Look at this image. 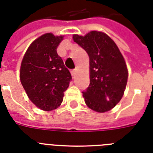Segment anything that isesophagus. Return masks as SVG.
<instances>
[{
  "instance_id": "34e87169",
  "label": "esophagus",
  "mask_w": 153,
  "mask_h": 153,
  "mask_svg": "<svg viewBox=\"0 0 153 153\" xmlns=\"http://www.w3.org/2000/svg\"><path fill=\"white\" fill-rule=\"evenodd\" d=\"M71 75L73 77L75 75V74H76V70H72L71 71Z\"/></svg>"
}]
</instances>
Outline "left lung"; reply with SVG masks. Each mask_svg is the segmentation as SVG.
<instances>
[{
    "instance_id": "obj_1",
    "label": "left lung",
    "mask_w": 153,
    "mask_h": 153,
    "mask_svg": "<svg viewBox=\"0 0 153 153\" xmlns=\"http://www.w3.org/2000/svg\"><path fill=\"white\" fill-rule=\"evenodd\" d=\"M73 39L90 58V85L82 96L89 108L104 113L114 108L126 90L128 70L114 40L103 32L92 31Z\"/></svg>"
}]
</instances>
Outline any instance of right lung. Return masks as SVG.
<instances>
[{
  "instance_id": "add662e5",
  "label": "right lung",
  "mask_w": 153,
  "mask_h": 153,
  "mask_svg": "<svg viewBox=\"0 0 153 153\" xmlns=\"http://www.w3.org/2000/svg\"><path fill=\"white\" fill-rule=\"evenodd\" d=\"M62 38L51 33L39 37L27 48L20 66V82L28 98L46 111L59 106L72 80L56 51Z\"/></svg>"
}]
</instances>
